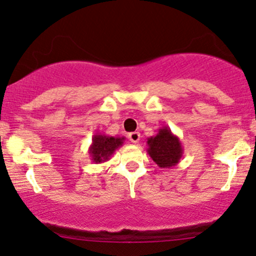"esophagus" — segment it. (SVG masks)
I'll use <instances>...</instances> for the list:
<instances>
[{
    "mask_svg": "<svg viewBox=\"0 0 256 256\" xmlns=\"http://www.w3.org/2000/svg\"><path fill=\"white\" fill-rule=\"evenodd\" d=\"M128 140H130L132 143H138L140 140V132H131V134H128Z\"/></svg>",
    "mask_w": 256,
    "mask_h": 256,
    "instance_id": "34e87169",
    "label": "esophagus"
}]
</instances>
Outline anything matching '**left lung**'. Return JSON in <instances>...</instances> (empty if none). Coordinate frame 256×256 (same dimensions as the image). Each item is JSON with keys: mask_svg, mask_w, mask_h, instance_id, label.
I'll list each match as a JSON object with an SVG mask.
<instances>
[{"mask_svg": "<svg viewBox=\"0 0 256 256\" xmlns=\"http://www.w3.org/2000/svg\"><path fill=\"white\" fill-rule=\"evenodd\" d=\"M146 152L160 168H172L183 156V146L168 126L158 128L156 136L148 138Z\"/></svg>", "mask_w": 256, "mask_h": 256, "instance_id": "1", "label": "left lung"}]
</instances>
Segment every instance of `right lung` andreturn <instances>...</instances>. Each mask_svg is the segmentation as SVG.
<instances>
[{
	"label": "right lung",
	"instance_id": "obj_1",
	"mask_svg": "<svg viewBox=\"0 0 256 256\" xmlns=\"http://www.w3.org/2000/svg\"><path fill=\"white\" fill-rule=\"evenodd\" d=\"M125 137H113L107 134H94L92 142L89 146V154L91 160L95 164L106 162L110 158L116 149L124 144Z\"/></svg>",
	"mask_w": 256,
	"mask_h": 256
}]
</instances>
